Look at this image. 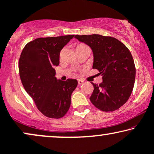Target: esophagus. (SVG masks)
I'll use <instances>...</instances> for the list:
<instances>
[{"instance_id":"obj_1","label":"esophagus","mask_w":154,"mask_h":154,"mask_svg":"<svg viewBox=\"0 0 154 154\" xmlns=\"http://www.w3.org/2000/svg\"><path fill=\"white\" fill-rule=\"evenodd\" d=\"M84 83V81L82 80V79H78V84L79 85H82Z\"/></svg>"}]
</instances>
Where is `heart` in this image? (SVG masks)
I'll list each match as a JSON object with an SVG mask.
<instances>
[{"label":"heart","instance_id":"heart-1","mask_svg":"<svg viewBox=\"0 0 154 154\" xmlns=\"http://www.w3.org/2000/svg\"><path fill=\"white\" fill-rule=\"evenodd\" d=\"M79 46H85V45H79Z\"/></svg>","mask_w":154,"mask_h":154}]
</instances>
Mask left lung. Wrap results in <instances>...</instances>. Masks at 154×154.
I'll return each mask as SVG.
<instances>
[{
  "label": "left lung",
  "mask_w": 154,
  "mask_h": 154,
  "mask_svg": "<svg viewBox=\"0 0 154 154\" xmlns=\"http://www.w3.org/2000/svg\"><path fill=\"white\" fill-rule=\"evenodd\" d=\"M92 50L93 69L102 75L100 85L91 83L94 91L91 102L104 112L119 109L129 100L133 90L136 77L134 59L124 45L117 39L101 35L75 36Z\"/></svg>",
  "instance_id": "obj_1"
}]
</instances>
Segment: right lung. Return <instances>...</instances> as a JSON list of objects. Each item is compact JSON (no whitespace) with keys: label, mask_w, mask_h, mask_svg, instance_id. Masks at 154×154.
Masks as SVG:
<instances>
[{"label":"right lung","mask_w":154,"mask_h":154,"mask_svg":"<svg viewBox=\"0 0 154 154\" xmlns=\"http://www.w3.org/2000/svg\"><path fill=\"white\" fill-rule=\"evenodd\" d=\"M75 35L40 38L28 42L21 52L19 73L27 93L43 115L63 117L69 110L71 95L77 79H57L54 67L60 63V53Z\"/></svg>","instance_id":"1"}]
</instances>
